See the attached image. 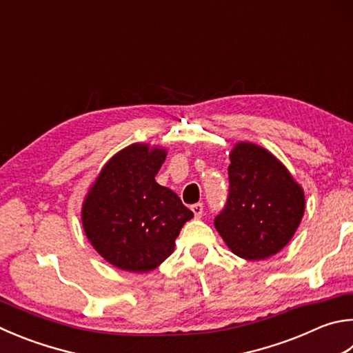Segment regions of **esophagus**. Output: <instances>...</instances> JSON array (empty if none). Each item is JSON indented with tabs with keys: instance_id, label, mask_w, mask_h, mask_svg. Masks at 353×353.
I'll list each match as a JSON object with an SVG mask.
<instances>
[{
	"instance_id": "34e87169",
	"label": "esophagus",
	"mask_w": 353,
	"mask_h": 353,
	"mask_svg": "<svg viewBox=\"0 0 353 353\" xmlns=\"http://www.w3.org/2000/svg\"><path fill=\"white\" fill-rule=\"evenodd\" d=\"M191 210H193L196 219H201L202 214H203V205L202 203H194L193 207H191Z\"/></svg>"
}]
</instances>
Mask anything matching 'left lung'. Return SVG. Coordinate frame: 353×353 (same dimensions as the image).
<instances>
[{
	"label": "left lung",
	"mask_w": 353,
	"mask_h": 353,
	"mask_svg": "<svg viewBox=\"0 0 353 353\" xmlns=\"http://www.w3.org/2000/svg\"><path fill=\"white\" fill-rule=\"evenodd\" d=\"M230 193L214 227L232 252L261 261L281 252L301 223L304 190L270 151L238 142L230 152Z\"/></svg>",
	"instance_id": "left-lung-1"
}]
</instances>
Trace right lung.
Listing matches in <instances>:
<instances>
[{"instance_id":"add662e5","label":"right lung","mask_w":353,"mask_h":353,"mask_svg":"<svg viewBox=\"0 0 353 353\" xmlns=\"http://www.w3.org/2000/svg\"><path fill=\"white\" fill-rule=\"evenodd\" d=\"M165 157L160 146H126L105 163L83 201L86 238L120 270H154L174 252L183 223L193 217L174 191L156 182Z\"/></svg>"}]
</instances>
